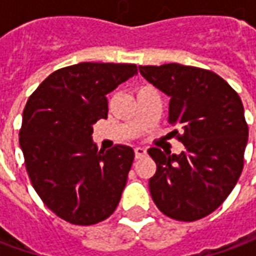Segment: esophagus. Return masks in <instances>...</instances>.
I'll list each match as a JSON object with an SVG mask.
<instances>
[{"label":"esophagus","mask_w":256,"mask_h":256,"mask_svg":"<svg viewBox=\"0 0 256 256\" xmlns=\"http://www.w3.org/2000/svg\"><path fill=\"white\" fill-rule=\"evenodd\" d=\"M134 155H136V159H140V158L146 155V150L142 148V146H136L134 148Z\"/></svg>","instance_id":"esophagus-1"}]
</instances>
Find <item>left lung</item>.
Masks as SVG:
<instances>
[{
	"label": "left lung",
	"instance_id": "8db88e82",
	"mask_svg": "<svg viewBox=\"0 0 256 256\" xmlns=\"http://www.w3.org/2000/svg\"><path fill=\"white\" fill-rule=\"evenodd\" d=\"M150 84L170 97L168 123L182 134L180 154L148 150L156 163L150 180L156 207L172 220H202L233 190L244 166L248 126L240 97L212 71L181 66H140Z\"/></svg>",
	"mask_w": 256,
	"mask_h": 256
}]
</instances>
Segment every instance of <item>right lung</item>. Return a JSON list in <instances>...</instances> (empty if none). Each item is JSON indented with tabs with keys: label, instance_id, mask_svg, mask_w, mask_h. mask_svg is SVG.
<instances>
[{
	"label": "right lung",
	"instance_id": "1",
	"mask_svg": "<svg viewBox=\"0 0 256 256\" xmlns=\"http://www.w3.org/2000/svg\"><path fill=\"white\" fill-rule=\"evenodd\" d=\"M136 74V64H74L50 74L26 104L19 142L28 177L48 208L70 224H98L119 204L134 150H98L92 134L108 116L106 94Z\"/></svg>",
	"mask_w": 256,
	"mask_h": 256
}]
</instances>
